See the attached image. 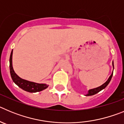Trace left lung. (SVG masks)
I'll use <instances>...</instances> for the list:
<instances>
[{"instance_id":"obj_1","label":"left lung","mask_w":124,"mask_h":124,"mask_svg":"<svg viewBox=\"0 0 124 124\" xmlns=\"http://www.w3.org/2000/svg\"><path fill=\"white\" fill-rule=\"evenodd\" d=\"M112 64H113V66H114V63H112ZM112 75H113V72H112V73L111 75L110 76V77H109V78L108 79V80H107V81H106L104 84H103L102 86H99V87H96V88H95V89H91V90H89L88 92V94H86V96H93V95H94V94H97V93H99V92L101 91V90H102L103 89H104L105 87H106V86L108 85V84L109 83V82L110 81L112 77Z\"/></svg>"}]
</instances>
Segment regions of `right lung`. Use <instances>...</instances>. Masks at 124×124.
<instances>
[{
  "label": "right lung",
  "instance_id": "add662e5",
  "mask_svg": "<svg viewBox=\"0 0 124 124\" xmlns=\"http://www.w3.org/2000/svg\"><path fill=\"white\" fill-rule=\"evenodd\" d=\"M12 53L13 50L11 52L10 57V72L11 77L13 81L17 84L18 87L23 89L25 91L29 92V93H36V92L41 91L48 87V86L45 84H38L33 82L28 81L23 79L18 76L17 74L14 72L12 67Z\"/></svg>",
  "mask_w": 124,
  "mask_h": 124
}]
</instances>
